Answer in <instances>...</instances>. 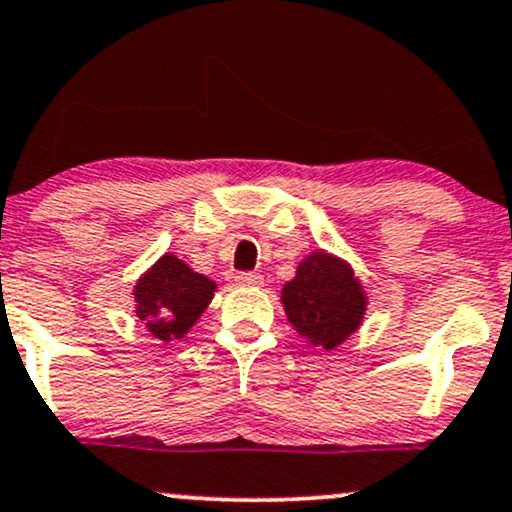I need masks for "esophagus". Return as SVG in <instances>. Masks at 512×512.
<instances>
[{"mask_svg": "<svg viewBox=\"0 0 512 512\" xmlns=\"http://www.w3.org/2000/svg\"><path fill=\"white\" fill-rule=\"evenodd\" d=\"M236 281L240 283V286H262V274L257 272H240L236 274Z\"/></svg>", "mask_w": 512, "mask_h": 512, "instance_id": "1", "label": "esophagus"}]
</instances>
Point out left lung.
I'll use <instances>...</instances> for the list:
<instances>
[{
    "label": "left lung",
    "instance_id": "1",
    "mask_svg": "<svg viewBox=\"0 0 512 512\" xmlns=\"http://www.w3.org/2000/svg\"><path fill=\"white\" fill-rule=\"evenodd\" d=\"M288 322L312 346L334 350L357 331L367 310L360 281L346 262L329 252H312L283 286Z\"/></svg>",
    "mask_w": 512,
    "mask_h": 512
}]
</instances>
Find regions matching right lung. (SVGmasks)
<instances>
[{
	"label": "right lung",
	"instance_id": "1",
	"mask_svg": "<svg viewBox=\"0 0 512 512\" xmlns=\"http://www.w3.org/2000/svg\"><path fill=\"white\" fill-rule=\"evenodd\" d=\"M214 288L217 283L193 272L176 255H164L135 283V315L157 341L169 343L188 334L214 298Z\"/></svg>",
	"mask_w": 512,
	"mask_h": 512
}]
</instances>
